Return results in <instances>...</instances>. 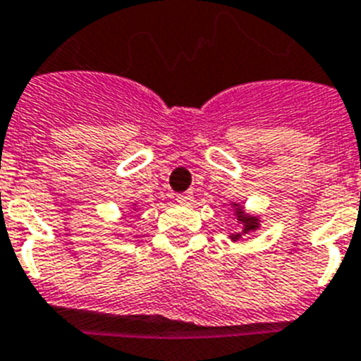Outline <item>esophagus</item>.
Here are the masks:
<instances>
[{
  "mask_svg": "<svg viewBox=\"0 0 361 361\" xmlns=\"http://www.w3.org/2000/svg\"><path fill=\"white\" fill-rule=\"evenodd\" d=\"M176 202L180 205H190L194 202V194L192 192H183V194H178L176 196Z\"/></svg>",
  "mask_w": 361,
  "mask_h": 361,
  "instance_id": "obj_1",
  "label": "esophagus"
}]
</instances>
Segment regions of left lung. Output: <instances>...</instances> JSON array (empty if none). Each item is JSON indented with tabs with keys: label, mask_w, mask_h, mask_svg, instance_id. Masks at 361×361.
I'll return each instance as SVG.
<instances>
[{
	"label": "left lung",
	"mask_w": 361,
	"mask_h": 361,
	"mask_svg": "<svg viewBox=\"0 0 361 361\" xmlns=\"http://www.w3.org/2000/svg\"><path fill=\"white\" fill-rule=\"evenodd\" d=\"M231 209H233L234 216H236L238 224H240L241 231H238V233L231 234V240L233 241H238L241 240L243 236H247V234H252L256 233L259 228V225H262V218H259L258 214H252V212H247L245 207L240 205V203L236 202H231Z\"/></svg>",
	"instance_id": "8db88e82"
}]
</instances>
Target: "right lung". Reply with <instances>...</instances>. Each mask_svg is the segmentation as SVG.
<instances>
[{
  "instance_id": "add662e5",
  "label": "right lung",
  "mask_w": 361,
  "mask_h": 361,
  "mask_svg": "<svg viewBox=\"0 0 361 361\" xmlns=\"http://www.w3.org/2000/svg\"><path fill=\"white\" fill-rule=\"evenodd\" d=\"M136 205H137V203H133V209H136Z\"/></svg>"
}]
</instances>
